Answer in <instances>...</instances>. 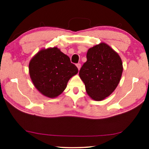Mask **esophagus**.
I'll use <instances>...</instances> for the list:
<instances>
[{
  "mask_svg": "<svg viewBox=\"0 0 149 149\" xmlns=\"http://www.w3.org/2000/svg\"><path fill=\"white\" fill-rule=\"evenodd\" d=\"M77 68H78V70H80V68H81V64H77Z\"/></svg>",
  "mask_w": 149,
  "mask_h": 149,
  "instance_id": "1",
  "label": "esophagus"
}]
</instances>
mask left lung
I'll list each match as a JSON object with an SVG mask.
<instances>
[{
  "label": "left lung",
  "mask_w": 149,
  "mask_h": 149,
  "mask_svg": "<svg viewBox=\"0 0 149 149\" xmlns=\"http://www.w3.org/2000/svg\"><path fill=\"white\" fill-rule=\"evenodd\" d=\"M122 72L123 64L119 54L101 42L87 51V62L81 67L79 77L89 97L101 101L115 91Z\"/></svg>",
  "instance_id": "8db88e82"
}]
</instances>
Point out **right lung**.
Segmentation results:
<instances>
[{"label":"right lung","instance_id":"right-lung-1","mask_svg":"<svg viewBox=\"0 0 149 149\" xmlns=\"http://www.w3.org/2000/svg\"><path fill=\"white\" fill-rule=\"evenodd\" d=\"M30 79L38 91L54 98L62 93L78 68L58 47L38 52L29 63Z\"/></svg>","mask_w":149,"mask_h":149}]
</instances>
